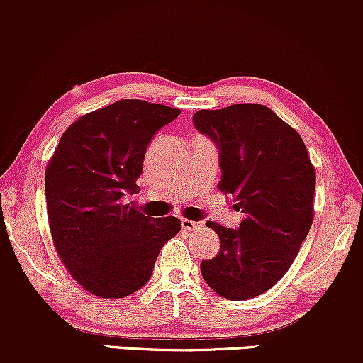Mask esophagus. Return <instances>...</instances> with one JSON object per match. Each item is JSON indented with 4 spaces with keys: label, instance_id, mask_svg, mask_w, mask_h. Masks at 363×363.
<instances>
[{
    "label": "esophagus",
    "instance_id": "esophagus-1",
    "mask_svg": "<svg viewBox=\"0 0 363 363\" xmlns=\"http://www.w3.org/2000/svg\"><path fill=\"white\" fill-rule=\"evenodd\" d=\"M181 225H182V228L187 232H198V230H201V227H203L201 223L193 222V220H189V218H182Z\"/></svg>",
    "mask_w": 363,
    "mask_h": 363
}]
</instances>
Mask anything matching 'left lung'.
<instances>
[{
	"instance_id": "obj_1",
	"label": "left lung",
	"mask_w": 363,
	"mask_h": 363,
	"mask_svg": "<svg viewBox=\"0 0 363 363\" xmlns=\"http://www.w3.org/2000/svg\"><path fill=\"white\" fill-rule=\"evenodd\" d=\"M193 121L220 150L218 189L244 213L237 230L206 223L220 251L201 262V274L220 297L247 301L281 280L309 234L314 165L301 135L261 104L201 109Z\"/></svg>"
}]
</instances>
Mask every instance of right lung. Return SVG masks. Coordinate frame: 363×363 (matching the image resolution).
I'll list each match as a JSON object with an SVG mask.
<instances>
[{"label":"right lung","mask_w":363,"mask_h":363,"mask_svg":"<svg viewBox=\"0 0 363 363\" xmlns=\"http://www.w3.org/2000/svg\"><path fill=\"white\" fill-rule=\"evenodd\" d=\"M179 109L123 99L82 116L62 133L45 167L52 242L73 280L102 298H123L150 280L158 252L181 230L124 196L140 191L147 147Z\"/></svg>","instance_id":"1"}]
</instances>
